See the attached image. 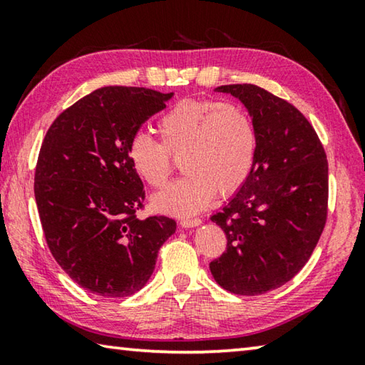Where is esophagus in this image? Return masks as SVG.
Wrapping results in <instances>:
<instances>
[{"label":"esophagus","instance_id":"obj_1","mask_svg":"<svg viewBox=\"0 0 365 365\" xmlns=\"http://www.w3.org/2000/svg\"><path fill=\"white\" fill-rule=\"evenodd\" d=\"M180 225L183 228H193V227L201 225V219H182Z\"/></svg>","mask_w":365,"mask_h":365}]
</instances>
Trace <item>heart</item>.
<instances>
[{
	"label": "heart",
	"instance_id": "b5f03b06",
	"mask_svg": "<svg viewBox=\"0 0 365 365\" xmlns=\"http://www.w3.org/2000/svg\"><path fill=\"white\" fill-rule=\"evenodd\" d=\"M163 145L138 132L128 141L132 169L151 188H163L170 174L169 153L180 156L187 172L151 200L158 212L193 215L215 195L228 196L250 177L257 150V135L250 114L233 103L183 100L158 122Z\"/></svg>",
	"mask_w": 365,
	"mask_h": 365
}]
</instances>
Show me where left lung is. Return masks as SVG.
Here are the masks:
<instances>
[{
	"label": "left lung",
	"instance_id": "8db88e82",
	"mask_svg": "<svg viewBox=\"0 0 365 365\" xmlns=\"http://www.w3.org/2000/svg\"><path fill=\"white\" fill-rule=\"evenodd\" d=\"M248 110L257 135L246 182L211 215L227 250L209 264L235 294L256 296L289 282L311 257L325 227L329 164L316 130L298 109L256 85H222Z\"/></svg>",
	"mask_w": 365,
	"mask_h": 365
}]
</instances>
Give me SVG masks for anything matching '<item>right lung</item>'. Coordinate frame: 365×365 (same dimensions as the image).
Masks as SVG:
<instances>
[{
	"label": "right lung",
	"instance_id": "1",
	"mask_svg": "<svg viewBox=\"0 0 365 365\" xmlns=\"http://www.w3.org/2000/svg\"><path fill=\"white\" fill-rule=\"evenodd\" d=\"M174 98L138 86H103L66 109L46 132L35 201L49 251L86 292L122 298L151 279L175 233L164 215L138 219L145 191L128 141Z\"/></svg>",
	"mask_w": 365,
	"mask_h": 365
}]
</instances>
